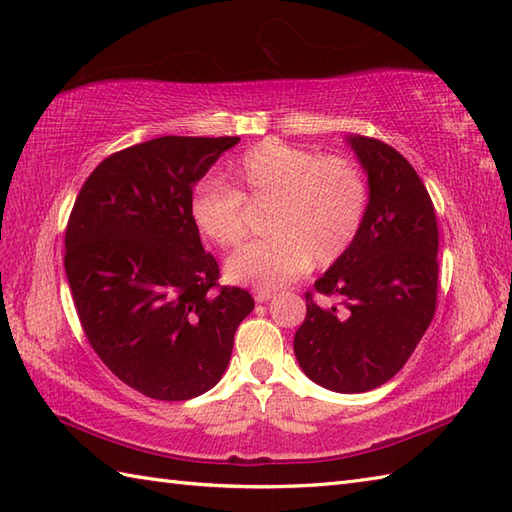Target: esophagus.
<instances>
[{"mask_svg":"<svg viewBox=\"0 0 512 512\" xmlns=\"http://www.w3.org/2000/svg\"><path fill=\"white\" fill-rule=\"evenodd\" d=\"M253 295H255V301H259V303H266V301H270V299L275 297V292H273V290H262V288H257V290L253 292Z\"/></svg>","mask_w":512,"mask_h":512,"instance_id":"obj_1","label":"esophagus"}]
</instances>
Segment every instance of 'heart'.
<instances>
[{
    "label": "heart",
    "mask_w": 512,
    "mask_h": 512,
    "mask_svg": "<svg viewBox=\"0 0 512 512\" xmlns=\"http://www.w3.org/2000/svg\"><path fill=\"white\" fill-rule=\"evenodd\" d=\"M222 178L200 180L189 195L191 224L209 244L239 246L248 233L244 204L268 206V237L226 259V277L237 284L273 290L310 264H334L367 215V180L352 158L321 156L277 138L228 160Z\"/></svg>",
    "instance_id": "b5f03b06"
}]
</instances>
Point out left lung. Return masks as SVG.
<instances>
[{
	"label": "left lung",
	"instance_id": "8db88e82",
	"mask_svg": "<svg viewBox=\"0 0 512 512\" xmlns=\"http://www.w3.org/2000/svg\"><path fill=\"white\" fill-rule=\"evenodd\" d=\"M367 173V215L354 244L306 295L295 334L299 367L314 383L361 394L396 376L436 312L438 222L416 169L376 138L347 136Z\"/></svg>",
	"mask_w": 512,
	"mask_h": 512
}]
</instances>
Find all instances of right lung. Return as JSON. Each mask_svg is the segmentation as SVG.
Listing matches in <instances>:
<instances>
[{
  "instance_id": "add662e5",
  "label": "right lung",
  "mask_w": 512,
  "mask_h": 512,
  "mask_svg": "<svg viewBox=\"0 0 512 512\" xmlns=\"http://www.w3.org/2000/svg\"><path fill=\"white\" fill-rule=\"evenodd\" d=\"M237 136H162L105 158L65 228V275L94 352L156 400L220 383L237 325L255 308L242 288L213 290L189 195Z\"/></svg>"
}]
</instances>
